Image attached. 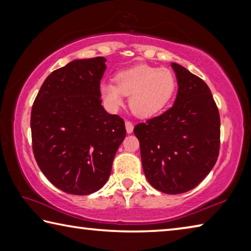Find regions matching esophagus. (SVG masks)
<instances>
[{
	"mask_svg": "<svg viewBox=\"0 0 251 251\" xmlns=\"http://www.w3.org/2000/svg\"><path fill=\"white\" fill-rule=\"evenodd\" d=\"M126 129L128 133H132L133 131V123L131 121H126Z\"/></svg>",
	"mask_w": 251,
	"mask_h": 251,
	"instance_id": "1",
	"label": "esophagus"
}]
</instances>
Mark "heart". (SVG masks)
Returning a JSON list of instances; mask_svg holds the SVG:
<instances>
[{
  "mask_svg": "<svg viewBox=\"0 0 251 251\" xmlns=\"http://www.w3.org/2000/svg\"><path fill=\"white\" fill-rule=\"evenodd\" d=\"M176 89V79L169 68H156L149 65H138L121 70L116 82L100 85V97L109 111H117L129 97V104L134 114L141 118L155 116L172 99Z\"/></svg>",
  "mask_w": 251,
  "mask_h": 251,
  "instance_id": "heart-1",
  "label": "heart"
}]
</instances>
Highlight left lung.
Wrapping results in <instances>:
<instances>
[{
	"label": "left lung",
	"instance_id": "1",
	"mask_svg": "<svg viewBox=\"0 0 251 251\" xmlns=\"http://www.w3.org/2000/svg\"><path fill=\"white\" fill-rule=\"evenodd\" d=\"M178 91L174 104L160 116L138 123L149 183L166 194L193 190L214 168L221 147V117L203 79L172 63Z\"/></svg>",
	"mask_w": 251,
	"mask_h": 251
}]
</instances>
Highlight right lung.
<instances>
[{"label": "right lung", "instance_id": "1", "mask_svg": "<svg viewBox=\"0 0 251 251\" xmlns=\"http://www.w3.org/2000/svg\"><path fill=\"white\" fill-rule=\"evenodd\" d=\"M103 57L76 59L48 76L30 113L33 153L48 181L65 193L102 187L126 138L125 121L101 105Z\"/></svg>", "mask_w": 251, "mask_h": 251}]
</instances>
